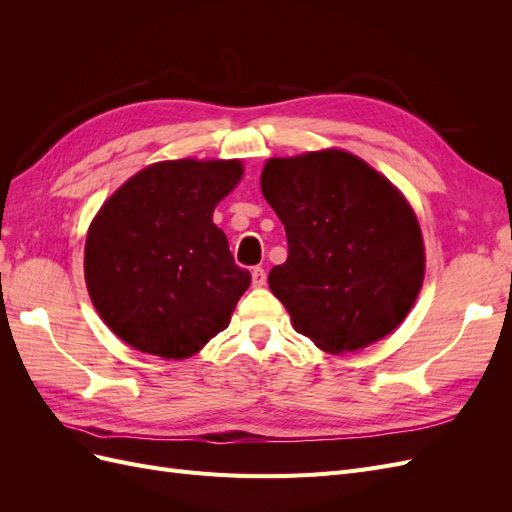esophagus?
Segmentation results:
<instances>
[{
    "label": "esophagus",
    "instance_id": "obj_1",
    "mask_svg": "<svg viewBox=\"0 0 512 512\" xmlns=\"http://www.w3.org/2000/svg\"><path fill=\"white\" fill-rule=\"evenodd\" d=\"M252 284H254V288H262L267 284V273H265V269L262 267H254V271H252Z\"/></svg>",
    "mask_w": 512,
    "mask_h": 512
}]
</instances>
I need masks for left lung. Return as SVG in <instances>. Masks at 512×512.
<instances>
[{
    "label": "left lung",
    "instance_id": "obj_1",
    "mask_svg": "<svg viewBox=\"0 0 512 512\" xmlns=\"http://www.w3.org/2000/svg\"><path fill=\"white\" fill-rule=\"evenodd\" d=\"M286 228L288 258L269 288L294 331L331 354L395 331L425 275L421 226L395 185L342 149L271 158L260 175Z\"/></svg>",
    "mask_w": 512,
    "mask_h": 512
}]
</instances>
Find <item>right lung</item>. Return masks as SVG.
Wrapping results in <instances>:
<instances>
[{
    "instance_id": "obj_1",
    "label": "right lung",
    "mask_w": 512,
    "mask_h": 512,
    "mask_svg": "<svg viewBox=\"0 0 512 512\" xmlns=\"http://www.w3.org/2000/svg\"><path fill=\"white\" fill-rule=\"evenodd\" d=\"M241 175L239 160L158 162L102 205L87 232L85 282L123 342L185 359L228 327L252 275L235 265L213 209Z\"/></svg>"
}]
</instances>
